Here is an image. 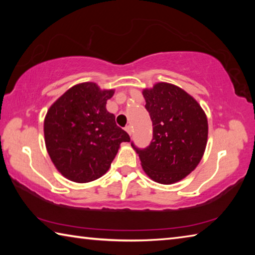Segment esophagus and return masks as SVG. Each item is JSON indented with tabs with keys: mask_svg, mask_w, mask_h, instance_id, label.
<instances>
[{
	"mask_svg": "<svg viewBox=\"0 0 255 255\" xmlns=\"http://www.w3.org/2000/svg\"><path fill=\"white\" fill-rule=\"evenodd\" d=\"M125 130H126L129 135H131L132 133V127L131 126H126V128H125Z\"/></svg>",
	"mask_w": 255,
	"mask_h": 255,
	"instance_id": "esophagus-1",
	"label": "esophagus"
}]
</instances>
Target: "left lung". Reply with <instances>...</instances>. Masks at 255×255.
I'll return each mask as SVG.
<instances>
[{"label": "left lung", "mask_w": 255, "mask_h": 255, "mask_svg": "<svg viewBox=\"0 0 255 255\" xmlns=\"http://www.w3.org/2000/svg\"><path fill=\"white\" fill-rule=\"evenodd\" d=\"M145 108L153 123V139L146 148L131 144L141 167L155 182H179L196 169L208 139L205 111L179 86L158 82L144 89Z\"/></svg>", "instance_id": "obj_1"}]
</instances>
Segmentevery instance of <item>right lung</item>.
<instances>
[{"label": "right lung", "mask_w": 255, "mask_h": 255, "mask_svg": "<svg viewBox=\"0 0 255 255\" xmlns=\"http://www.w3.org/2000/svg\"><path fill=\"white\" fill-rule=\"evenodd\" d=\"M115 90H101L93 82L68 89L47 111L45 144L51 162L66 179L77 183L97 180L107 173L120 144L130 141L116 125L107 101Z\"/></svg>", "instance_id": "right-lung-1"}]
</instances>
